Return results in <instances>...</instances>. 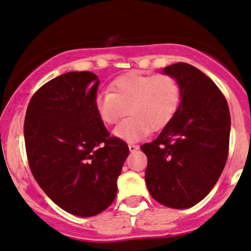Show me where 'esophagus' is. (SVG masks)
Listing matches in <instances>:
<instances>
[{
	"instance_id": "obj_1",
	"label": "esophagus",
	"mask_w": 251,
	"mask_h": 251,
	"mask_svg": "<svg viewBox=\"0 0 251 251\" xmlns=\"http://www.w3.org/2000/svg\"><path fill=\"white\" fill-rule=\"evenodd\" d=\"M128 147H129V151H130L131 153H133V151H137V149H139V146H136V145H133V143H129V145H128Z\"/></svg>"
}]
</instances>
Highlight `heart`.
<instances>
[{"mask_svg": "<svg viewBox=\"0 0 251 251\" xmlns=\"http://www.w3.org/2000/svg\"><path fill=\"white\" fill-rule=\"evenodd\" d=\"M181 100V86L168 75H123L111 84V91L96 96L95 105L105 125H115L126 111L130 116L114 129V135L136 141L151 130H160L174 117ZM128 110L126 111V109Z\"/></svg>", "mask_w": 251, "mask_h": 251, "instance_id": "heart-1", "label": "heart"}]
</instances>
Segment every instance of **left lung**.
<instances>
[{"instance_id":"left-lung-1","label":"left lung","mask_w":251,"mask_h":251,"mask_svg":"<svg viewBox=\"0 0 251 251\" xmlns=\"http://www.w3.org/2000/svg\"><path fill=\"white\" fill-rule=\"evenodd\" d=\"M162 73L179 81L181 102L159 136L141 146L148 159L145 180L160 204L188 209L210 193L224 170L230 111L221 90L197 67L178 63Z\"/></svg>"}]
</instances>
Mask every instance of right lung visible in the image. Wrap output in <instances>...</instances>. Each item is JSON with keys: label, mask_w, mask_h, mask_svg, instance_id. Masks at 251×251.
I'll return each instance as SVG.
<instances>
[{"label": "right lung", "mask_w": 251, "mask_h": 251, "mask_svg": "<svg viewBox=\"0 0 251 251\" xmlns=\"http://www.w3.org/2000/svg\"><path fill=\"white\" fill-rule=\"evenodd\" d=\"M100 80L67 72L41 86L28 104L24 133L30 171L59 207L79 217L108 209L129 154L96 110Z\"/></svg>", "instance_id": "1"}]
</instances>
